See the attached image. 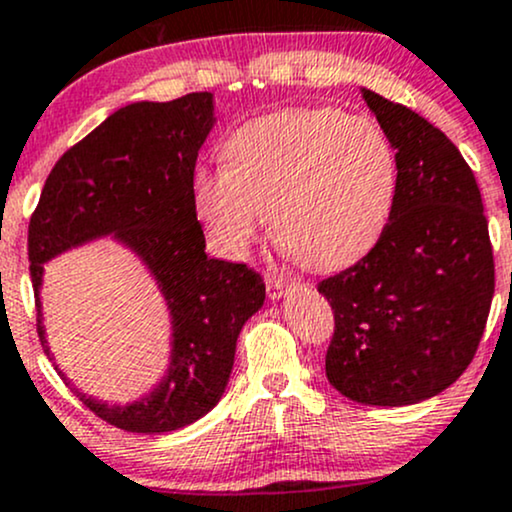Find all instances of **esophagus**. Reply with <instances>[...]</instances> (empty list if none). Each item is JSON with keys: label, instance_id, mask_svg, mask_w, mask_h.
I'll return each instance as SVG.
<instances>
[{"label": "esophagus", "instance_id": "34e87169", "mask_svg": "<svg viewBox=\"0 0 512 512\" xmlns=\"http://www.w3.org/2000/svg\"><path fill=\"white\" fill-rule=\"evenodd\" d=\"M291 281L286 279V276L281 274H272L267 276V296L272 298V301H276V298H281L286 293V289H289Z\"/></svg>", "mask_w": 512, "mask_h": 512}]
</instances>
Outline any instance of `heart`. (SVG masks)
Returning <instances> with one entry per match:
<instances>
[{
  "instance_id": "obj_1",
  "label": "heart",
  "mask_w": 512,
  "mask_h": 512,
  "mask_svg": "<svg viewBox=\"0 0 512 512\" xmlns=\"http://www.w3.org/2000/svg\"><path fill=\"white\" fill-rule=\"evenodd\" d=\"M226 168H197L192 204L214 248L245 255L274 219L291 260L339 269L383 236L397 195V154L383 127L337 108H289L243 122Z\"/></svg>"
}]
</instances>
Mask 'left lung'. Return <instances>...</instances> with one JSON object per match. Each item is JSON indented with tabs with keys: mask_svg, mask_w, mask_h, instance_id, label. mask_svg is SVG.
<instances>
[{
	"mask_svg": "<svg viewBox=\"0 0 512 512\" xmlns=\"http://www.w3.org/2000/svg\"><path fill=\"white\" fill-rule=\"evenodd\" d=\"M397 151L383 236L317 291L334 313L327 380L373 407L424 402L472 363L491 310L493 250L481 192L460 149L414 110L363 88Z\"/></svg>",
	"mask_w": 512,
	"mask_h": 512,
	"instance_id": "left-lung-1",
	"label": "left lung"
}]
</instances>
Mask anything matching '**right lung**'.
<instances>
[{
	"label": "right lung",
	"mask_w": 512,
	"mask_h": 512,
	"mask_svg": "<svg viewBox=\"0 0 512 512\" xmlns=\"http://www.w3.org/2000/svg\"><path fill=\"white\" fill-rule=\"evenodd\" d=\"M211 125L214 98L207 91L125 105L64 151L28 223L35 298L45 262L110 233L142 257L166 296L173 356L154 392L108 407L72 387L93 414L129 433L178 431L214 409L231 378L238 334L264 303L255 269L204 252L192 180ZM38 337L50 356L40 301Z\"/></svg>",
	"instance_id": "right-lung-1"
}]
</instances>
